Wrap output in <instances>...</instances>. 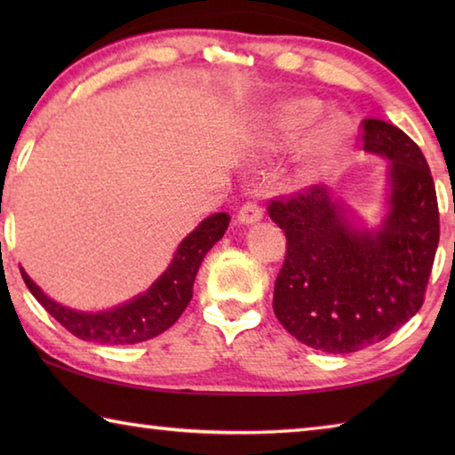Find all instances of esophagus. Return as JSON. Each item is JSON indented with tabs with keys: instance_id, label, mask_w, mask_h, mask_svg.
I'll list each match as a JSON object with an SVG mask.
<instances>
[{
	"instance_id": "1",
	"label": "esophagus",
	"mask_w": 455,
	"mask_h": 455,
	"mask_svg": "<svg viewBox=\"0 0 455 455\" xmlns=\"http://www.w3.org/2000/svg\"><path fill=\"white\" fill-rule=\"evenodd\" d=\"M260 219H263V209L257 203H244L236 212V220L241 225H255Z\"/></svg>"
}]
</instances>
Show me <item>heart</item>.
I'll list each match as a JSON object with an SVG mask.
<instances>
[{
	"label": "heart",
	"instance_id": "1",
	"mask_svg": "<svg viewBox=\"0 0 455 455\" xmlns=\"http://www.w3.org/2000/svg\"><path fill=\"white\" fill-rule=\"evenodd\" d=\"M323 114H325V106L315 98L284 100L268 116L263 134H260L259 148L267 154L292 148L319 124ZM349 138L351 124L345 116H331L321 122L297 154L299 176L311 179L317 174L347 146Z\"/></svg>",
	"mask_w": 455,
	"mask_h": 455
}]
</instances>
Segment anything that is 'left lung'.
I'll list each match as a JSON object with an SVG mask.
<instances>
[{
	"mask_svg": "<svg viewBox=\"0 0 455 455\" xmlns=\"http://www.w3.org/2000/svg\"><path fill=\"white\" fill-rule=\"evenodd\" d=\"M363 150L387 158L389 211L377 230H359L327 187L268 203L284 230L287 255L273 309L299 341L353 353L383 341L421 309L440 243L434 179L403 130L367 118Z\"/></svg>",
	"mask_w": 455,
	"mask_h": 455,
	"instance_id": "8db88e82",
	"label": "left lung"
}]
</instances>
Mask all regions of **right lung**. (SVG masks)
Returning <instances> with one entry per match:
<instances>
[{
	"instance_id": "obj_1",
	"label": "right lung",
	"mask_w": 455,
	"mask_h": 455,
	"mask_svg": "<svg viewBox=\"0 0 455 455\" xmlns=\"http://www.w3.org/2000/svg\"><path fill=\"white\" fill-rule=\"evenodd\" d=\"M228 220L227 212H217L204 219L179 244L172 263L148 291L110 311H74L44 295V291L29 279L24 268L21 276L44 309L78 339L102 345L142 343L164 333L187 309L198 267L214 243H219L225 235Z\"/></svg>"
}]
</instances>
